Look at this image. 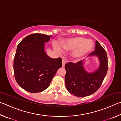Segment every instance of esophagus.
I'll return each mask as SVG.
<instances>
[{
  "mask_svg": "<svg viewBox=\"0 0 121 121\" xmlns=\"http://www.w3.org/2000/svg\"><path fill=\"white\" fill-rule=\"evenodd\" d=\"M62 67H64L65 65V60H63V59H62Z\"/></svg>",
  "mask_w": 121,
  "mask_h": 121,
  "instance_id": "34e87169",
  "label": "esophagus"
}]
</instances>
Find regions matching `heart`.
<instances>
[{
    "instance_id": "heart-1",
    "label": "heart",
    "mask_w": 121,
    "mask_h": 121,
    "mask_svg": "<svg viewBox=\"0 0 121 121\" xmlns=\"http://www.w3.org/2000/svg\"><path fill=\"white\" fill-rule=\"evenodd\" d=\"M62 47L65 51L73 52L71 56L73 60L79 61L93 50L94 43L91 39H86L82 37H76L64 41L62 43ZM56 50L59 52H62L59 47H57Z\"/></svg>"
}]
</instances>
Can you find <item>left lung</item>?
<instances>
[{
	"label": "left lung",
	"instance_id": "8db88e82",
	"mask_svg": "<svg viewBox=\"0 0 121 121\" xmlns=\"http://www.w3.org/2000/svg\"><path fill=\"white\" fill-rule=\"evenodd\" d=\"M97 57L99 65L96 70L88 72L84 65L86 61L76 63L69 62L65 65V86L69 93L78 97H84L92 95L100 87L108 70L107 56L105 50L98 41L95 42V51L90 54Z\"/></svg>",
	"mask_w": 121,
	"mask_h": 121
}]
</instances>
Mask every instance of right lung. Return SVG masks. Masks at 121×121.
<instances>
[{"label":"right lung","instance_id":"obj_1","mask_svg":"<svg viewBox=\"0 0 121 121\" xmlns=\"http://www.w3.org/2000/svg\"><path fill=\"white\" fill-rule=\"evenodd\" d=\"M51 36L31 34L17 45L13 65L15 78L22 89L29 92L46 89L62 67L60 58H51L45 51V43L49 42Z\"/></svg>","mask_w":121,"mask_h":121}]
</instances>
